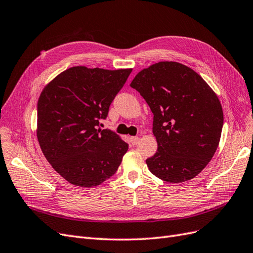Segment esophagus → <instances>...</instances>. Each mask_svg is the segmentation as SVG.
Listing matches in <instances>:
<instances>
[{
    "mask_svg": "<svg viewBox=\"0 0 253 253\" xmlns=\"http://www.w3.org/2000/svg\"><path fill=\"white\" fill-rule=\"evenodd\" d=\"M129 141H131V143H132L133 145L138 144V142H139V137H137V136L129 137Z\"/></svg>",
    "mask_w": 253,
    "mask_h": 253,
    "instance_id": "34e87169",
    "label": "esophagus"
}]
</instances>
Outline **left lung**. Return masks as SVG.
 <instances>
[{
	"label": "left lung",
	"mask_w": 253,
	"mask_h": 253,
	"mask_svg": "<svg viewBox=\"0 0 253 253\" xmlns=\"http://www.w3.org/2000/svg\"><path fill=\"white\" fill-rule=\"evenodd\" d=\"M131 87L154 115L157 152L145 160L156 177L168 182L194 178L212 159L220 140L223 108L217 95L192 68L160 61L135 76Z\"/></svg>",
	"instance_id": "8db88e82"
}]
</instances>
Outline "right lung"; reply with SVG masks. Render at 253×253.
I'll return each mask as SVG.
<instances>
[{"mask_svg":"<svg viewBox=\"0 0 253 253\" xmlns=\"http://www.w3.org/2000/svg\"><path fill=\"white\" fill-rule=\"evenodd\" d=\"M132 68L74 66L48 82L38 100L37 138L45 158L72 185L91 188L116 173L128 145L97 128Z\"/></svg>","mask_w":253,"mask_h":253,"instance_id":"1","label":"right lung"}]
</instances>
